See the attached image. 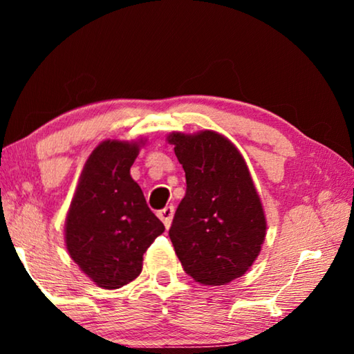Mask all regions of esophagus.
<instances>
[{
	"mask_svg": "<svg viewBox=\"0 0 354 354\" xmlns=\"http://www.w3.org/2000/svg\"><path fill=\"white\" fill-rule=\"evenodd\" d=\"M159 218L164 221V225L167 230H169L170 225H171V220H173V215H175V207L173 206H165L164 209H160V211L158 212Z\"/></svg>",
	"mask_w": 354,
	"mask_h": 354,
	"instance_id": "1",
	"label": "esophagus"
}]
</instances>
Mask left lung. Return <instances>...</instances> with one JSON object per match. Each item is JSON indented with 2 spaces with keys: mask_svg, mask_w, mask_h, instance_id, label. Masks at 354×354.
Listing matches in <instances>:
<instances>
[{
  "mask_svg": "<svg viewBox=\"0 0 354 354\" xmlns=\"http://www.w3.org/2000/svg\"><path fill=\"white\" fill-rule=\"evenodd\" d=\"M167 140L175 145L187 183L169 231L176 256L196 283H231L253 266L267 230L248 167L215 131L171 133Z\"/></svg>",
  "mask_w": 354,
  "mask_h": 354,
  "instance_id": "8db88e82",
  "label": "left lung"
}]
</instances>
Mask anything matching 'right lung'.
I'll return each mask as SVG.
<instances>
[{"instance_id": "1", "label": "right lung", "mask_w": 354, "mask_h": 354, "mask_svg": "<svg viewBox=\"0 0 354 354\" xmlns=\"http://www.w3.org/2000/svg\"><path fill=\"white\" fill-rule=\"evenodd\" d=\"M140 145L101 142L84 165L65 220L70 257L103 289H120L139 277L143 253L165 230L131 178Z\"/></svg>"}]
</instances>
